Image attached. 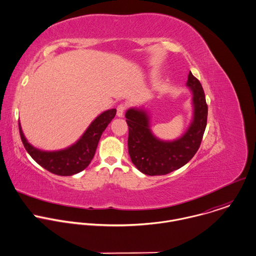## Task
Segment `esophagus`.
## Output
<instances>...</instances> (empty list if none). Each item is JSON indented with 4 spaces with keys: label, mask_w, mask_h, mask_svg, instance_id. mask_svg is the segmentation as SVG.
I'll return each mask as SVG.
<instances>
[{
    "label": "esophagus",
    "mask_w": 256,
    "mask_h": 256,
    "mask_svg": "<svg viewBox=\"0 0 256 256\" xmlns=\"http://www.w3.org/2000/svg\"><path fill=\"white\" fill-rule=\"evenodd\" d=\"M126 104H120L118 108H116V116H118V118H122V116H124V110H126Z\"/></svg>",
    "instance_id": "1"
}]
</instances>
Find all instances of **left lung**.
Instances as JSON below:
<instances>
[{
  "instance_id": "obj_1",
  "label": "left lung",
  "mask_w": 256,
  "mask_h": 256,
  "mask_svg": "<svg viewBox=\"0 0 256 256\" xmlns=\"http://www.w3.org/2000/svg\"><path fill=\"white\" fill-rule=\"evenodd\" d=\"M186 86L192 92L194 116L186 132L174 140H162L152 132L144 108L126 110L128 154L136 168L146 176H164L186 164L196 154L208 122V104L200 80L190 72Z\"/></svg>"
}]
</instances>
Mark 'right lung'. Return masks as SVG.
Returning a JSON list of instances; mask_svg holds the SVG:
<instances>
[{"label":"right lung","mask_w":256,"mask_h":256,"mask_svg":"<svg viewBox=\"0 0 256 256\" xmlns=\"http://www.w3.org/2000/svg\"><path fill=\"white\" fill-rule=\"evenodd\" d=\"M116 114V108L108 110L100 114L90 124L82 138L76 144L64 150L44 152L32 146L24 138L20 124L18 122L20 140L26 150L36 164L54 174L70 176L84 170L90 164L104 130L114 118Z\"/></svg>","instance_id":"right-lung-1"}]
</instances>
